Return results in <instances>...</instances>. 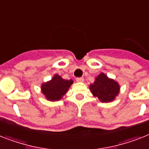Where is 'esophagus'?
I'll list each match as a JSON object with an SVG mask.
<instances>
[{"label":"esophagus","mask_w":149,"mask_h":149,"mask_svg":"<svg viewBox=\"0 0 149 149\" xmlns=\"http://www.w3.org/2000/svg\"><path fill=\"white\" fill-rule=\"evenodd\" d=\"M76 81L77 82H83L84 81V77H77L76 78Z\"/></svg>","instance_id":"1"}]
</instances>
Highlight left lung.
Wrapping results in <instances>:
<instances>
[{"instance_id": "left-lung-1", "label": "left lung", "mask_w": 149, "mask_h": 149, "mask_svg": "<svg viewBox=\"0 0 149 149\" xmlns=\"http://www.w3.org/2000/svg\"><path fill=\"white\" fill-rule=\"evenodd\" d=\"M94 96L98 97L102 102L113 100L120 91V86L117 82L108 78L104 73L100 74L96 77L95 81L90 86Z\"/></svg>"}]
</instances>
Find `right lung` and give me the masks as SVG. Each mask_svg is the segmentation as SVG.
<instances>
[{"label":"right lung","mask_w":149,"mask_h":149,"mask_svg":"<svg viewBox=\"0 0 149 149\" xmlns=\"http://www.w3.org/2000/svg\"><path fill=\"white\" fill-rule=\"evenodd\" d=\"M72 83V80H65L55 74L50 81L42 85V92L48 100L52 101L58 100L65 94Z\"/></svg>","instance_id":"1"}]
</instances>
